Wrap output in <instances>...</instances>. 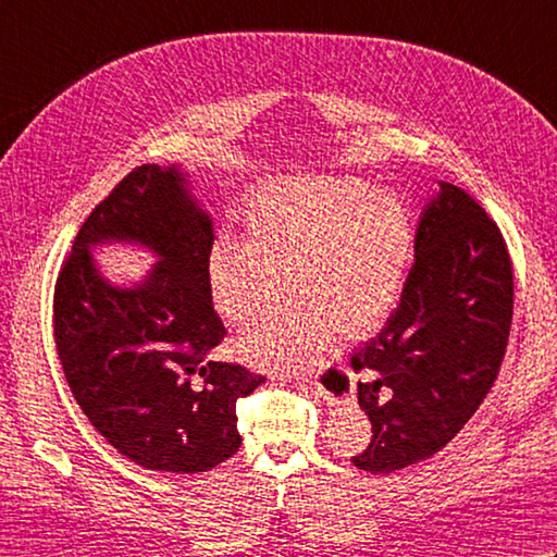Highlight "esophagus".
Returning a JSON list of instances; mask_svg holds the SVG:
<instances>
[{"label":"esophagus","mask_w":557,"mask_h":557,"mask_svg":"<svg viewBox=\"0 0 557 557\" xmlns=\"http://www.w3.org/2000/svg\"><path fill=\"white\" fill-rule=\"evenodd\" d=\"M339 375H342V373H339ZM289 381H294V377H292V375H289ZM297 381H299V377H297ZM342 381H347V377H345V375H342ZM304 383H306V385H309V387L313 389V393H315V395H321V397H325V399H330V401H333V399H335V395H333V393H330V389H327V387H325V385H323L321 381H318V377H311V381H304ZM345 385H347V383H345ZM345 395H349V387H347V393H345Z\"/></svg>","instance_id":"34e87169"}]
</instances>
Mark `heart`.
<instances>
[{"label":"heart","instance_id":"b5f03b06","mask_svg":"<svg viewBox=\"0 0 557 557\" xmlns=\"http://www.w3.org/2000/svg\"><path fill=\"white\" fill-rule=\"evenodd\" d=\"M248 239L220 232L208 251L215 309L248 325L292 292L301 301L242 339L256 363L304 369L337 333L383 325L405 287L411 220L405 203L349 176H301L260 191L246 206Z\"/></svg>","mask_w":557,"mask_h":557}]
</instances>
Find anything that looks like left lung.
Instances as JSON below:
<instances>
[{
    "label": "left lung",
    "mask_w": 557,
    "mask_h": 557,
    "mask_svg": "<svg viewBox=\"0 0 557 557\" xmlns=\"http://www.w3.org/2000/svg\"><path fill=\"white\" fill-rule=\"evenodd\" d=\"M413 251L397 309L351 354L373 425L351 461L371 474L417 465L453 441L488 395L510 337L512 258L474 198L443 182Z\"/></svg>",
    "instance_id": "obj_1"
}]
</instances>
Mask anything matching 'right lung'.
<instances>
[{"instance_id": "add662e5", "label": "right lung", "mask_w": 557, "mask_h": 557, "mask_svg": "<svg viewBox=\"0 0 557 557\" xmlns=\"http://www.w3.org/2000/svg\"><path fill=\"white\" fill-rule=\"evenodd\" d=\"M134 238L163 258L136 290L110 288L87 246ZM210 218L176 168L140 164L92 208L59 268L52 327L71 395L136 465L198 474L242 445L236 401L265 375L208 354L227 335L208 287Z\"/></svg>"}]
</instances>
